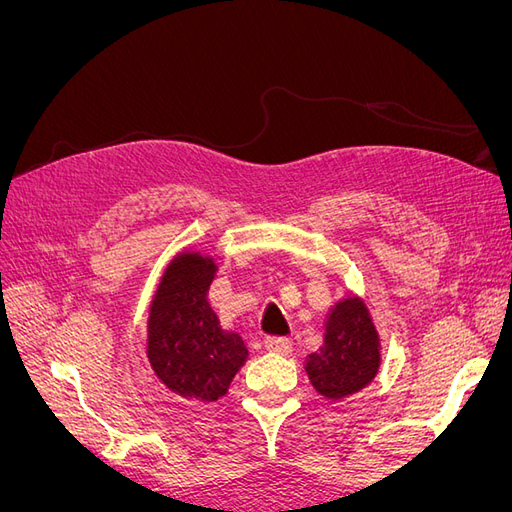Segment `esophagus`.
<instances>
[{
    "label": "esophagus",
    "mask_w": 512,
    "mask_h": 512,
    "mask_svg": "<svg viewBox=\"0 0 512 512\" xmlns=\"http://www.w3.org/2000/svg\"><path fill=\"white\" fill-rule=\"evenodd\" d=\"M290 339L288 337H267L265 339V350L275 354H288L290 352Z\"/></svg>",
    "instance_id": "esophagus-1"
}]
</instances>
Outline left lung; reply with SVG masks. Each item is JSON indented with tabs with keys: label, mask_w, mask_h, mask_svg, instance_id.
<instances>
[{
	"label": "left lung",
	"mask_w": 512,
	"mask_h": 512,
	"mask_svg": "<svg viewBox=\"0 0 512 512\" xmlns=\"http://www.w3.org/2000/svg\"><path fill=\"white\" fill-rule=\"evenodd\" d=\"M378 367L380 339L365 303L339 301L324 322V344L305 363L314 389L329 399L348 397L374 380Z\"/></svg>",
	"instance_id": "8db88e82"
}]
</instances>
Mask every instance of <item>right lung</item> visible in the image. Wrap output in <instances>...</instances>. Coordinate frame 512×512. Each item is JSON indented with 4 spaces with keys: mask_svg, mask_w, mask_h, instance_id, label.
I'll return each instance as SVG.
<instances>
[{
    "mask_svg": "<svg viewBox=\"0 0 512 512\" xmlns=\"http://www.w3.org/2000/svg\"><path fill=\"white\" fill-rule=\"evenodd\" d=\"M215 271L207 256L179 254L151 303L149 363L168 389L185 399H220L247 359L241 335L224 331L207 303Z\"/></svg>",
    "mask_w": 512,
    "mask_h": 512,
    "instance_id": "right-lung-1",
    "label": "right lung"
}]
</instances>
